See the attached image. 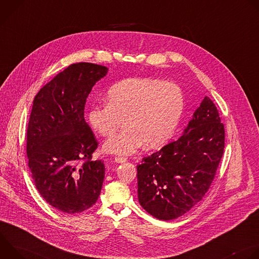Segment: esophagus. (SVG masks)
<instances>
[{
  "mask_svg": "<svg viewBox=\"0 0 259 259\" xmlns=\"http://www.w3.org/2000/svg\"><path fill=\"white\" fill-rule=\"evenodd\" d=\"M115 162L116 163H125V162H127V159L126 158H124V157H116L115 158Z\"/></svg>",
  "mask_w": 259,
  "mask_h": 259,
  "instance_id": "obj_1",
  "label": "esophagus"
}]
</instances>
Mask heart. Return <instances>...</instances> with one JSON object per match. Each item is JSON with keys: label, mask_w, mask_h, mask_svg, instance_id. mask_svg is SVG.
<instances>
[{"label": "heart", "mask_w": 259, "mask_h": 259, "mask_svg": "<svg viewBox=\"0 0 259 259\" xmlns=\"http://www.w3.org/2000/svg\"><path fill=\"white\" fill-rule=\"evenodd\" d=\"M184 108L181 88L172 82L154 78L124 79L110 87L106 104L90 106L87 119L92 129L103 137L116 133L104 145L105 153L131 155L144 143L156 149L173 135Z\"/></svg>", "instance_id": "heart-1"}]
</instances>
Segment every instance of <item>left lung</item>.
I'll use <instances>...</instances> for the list:
<instances>
[{
    "label": "left lung",
    "mask_w": 259,
    "mask_h": 259,
    "mask_svg": "<svg viewBox=\"0 0 259 259\" xmlns=\"http://www.w3.org/2000/svg\"><path fill=\"white\" fill-rule=\"evenodd\" d=\"M225 149V126L205 96L182 135L137 166L138 201L161 220L182 216L208 192Z\"/></svg>",
    "instance_id": "left-lung-1"
}]
</instances>
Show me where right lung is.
I'll use <instances>...</instances> for the list:
<instances>
[{
  "label": "right lung",
  "mask_w": 259,
  "mask_h": 259,
  "mask_svg": "<svg viewBox=\"0 0 259 259\" xmlns=\"http://www.w3.org/2000/svg\"><path fill=\"white\" fill-rule=\"evenodd\" d=\"M107 70L89 62L70 64L33 99L26 133L28 167L44 200L64 213L87 210L101 192L105 168L103 161H92L98 143L84 109Z\"/></svg>",
  "instance_id": "add662e5"
}]
</instances>
